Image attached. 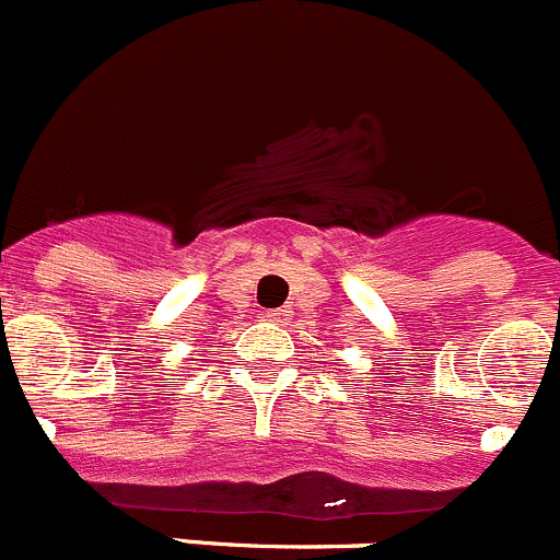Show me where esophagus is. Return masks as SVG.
Wrapping results in <instances>:
<instances>
[{
    "instance_id": "esophagus-1",
    "label": "esophagus",
    "mask_w": 560,
    "mask_h": 560,
    "mask_svg": "<svg viewBox=\"0 0 560 560\" xmlns=\"http://www.w3.org/2000/svg\"><path fill=\"white\" fill-rule=\"evenodd\" d=\"M289 313L291 311H285V307H280V311H269V313H266V322L280 324V322H285V318H289Z\"/></svg>"
}]
</instances>
